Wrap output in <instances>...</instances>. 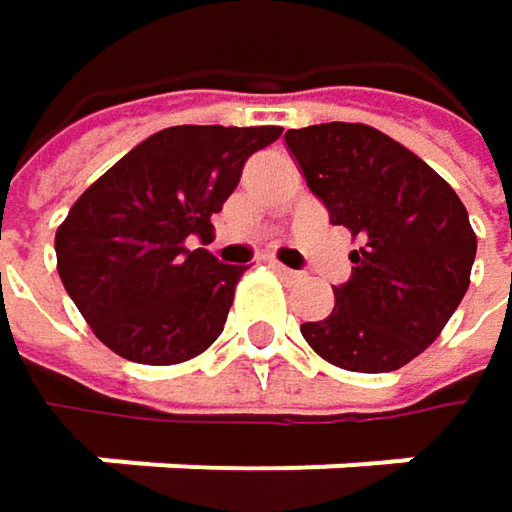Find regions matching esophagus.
I'll return each instance as SVG.
<instances>
[{"instance_id":"1","label":"esophagus","mask_w":512,"mask_h":512,"mask_svg":"<svg viewBox=\"0 0 512 512\" xmlns=\"http://www.w3.org/2000/svg\"><path fill=\"white\" fill-rule=\"evenodd\" d=\"M272 269H275L281 278H287V281H299V278H302V272H296V269H287L284 263H272Z\"/></svg>"}]
</instances>
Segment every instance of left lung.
Returning a JSON list of instances; mask_svg holds the SVG:
<instances>
[{"label":"left lung","instance_id":"left-lung-1","mask_svg":"<svg viewBox=\"0 0 512 512\" xmlns=\"http://www.w3.org/2000/svg\"><path fill=\"white\" fill-rule=\"evenodd\" d=\"M308 189L344 225L353 275L335 308L302 323L320 358L356 373H388L421 356L462 302L477 237L460 195L421 156L367 124L287 130Z\"/></svg>","mask_w":512,"mask_h":512}]
</instances>
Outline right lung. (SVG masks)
I'll return each mask as SVG.
<instances>
[{
	"label": "right lung",
	"instance_id": "add662e5",
	"mask_svg": "<svg viewBox=\"0 0 512 512\" xmlns=\"http://www.w3.org/2000/svg\"><path fill=\"white\" fill-rule=\"evenodd\" d=\"M278 136L281 127H168L76 198L55 231L58 275L112 353L180 364L222 335L246 266L186 240L210 237L246 159Z\"/></svg>",
	"mask_w": 512,
	"mask_h": 512
}]
</instances>
